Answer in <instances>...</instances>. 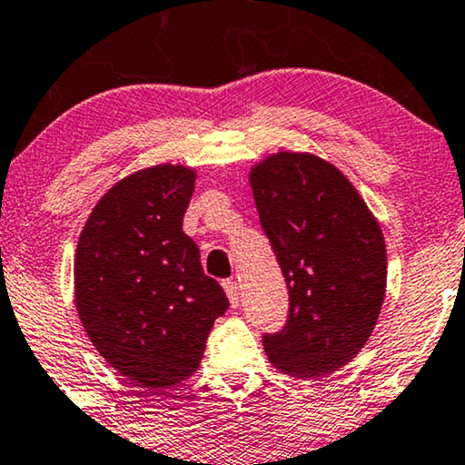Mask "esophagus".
<instances>
[{
    "label": "esophagus",
    "instance_id": "esophagus-1",
    "mask_svg": "<svg viewBox=\"0 0 465 465\" xmlns=\"http://www.w3.org/2000/svg\"><path fill=\"white\" fill-rule=\"evenodd\" d=\"M223 291L227 299H230V305L238 307L240 305V291H238V284H235V280H223Z\"/></svg>",
    "mask_w": 465,
    "mask_h": 465
}]
</instances>
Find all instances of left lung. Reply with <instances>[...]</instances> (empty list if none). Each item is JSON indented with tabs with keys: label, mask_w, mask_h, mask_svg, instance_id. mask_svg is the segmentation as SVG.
Here are the masks:
<instances>
[{
	"label": "left lung",
	"mask_w": 465,
	"mask_h": 465,
	"mask_svg": "<svg viewBox=\"0 0 465 465\" xmlns=\"http://www.w3.org/2000/svg\"><path fill=\"white\" fill-rule=\"evenodd\" d=\"M248 183L291 295L286 329L263 337L267 361L297 379L331 375L354 361L381 312L388 252L379 221L316 153L265 155Z\"/></svg>",
	"instance_id": "obj_1"
}]
</instances>
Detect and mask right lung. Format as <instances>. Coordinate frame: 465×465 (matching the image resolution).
Wrapping results in <instances>:
<instances>
[{"label":"right lung","instance_id":"obj_1","mask_svg":"<svg viewBox=\"0 0 465 465\" xmlns=\"http://www.w3.org/2000/svg\"><path fill=\"white\" fill-rule=\"evenodd\" d=\"M195 179L198 170L170 162L124 176L77 240L74 295L84 331L111 369L147 390L198 371L208 332L230 305L183 232Z\"/></svg>","mask_w":465,"mask_h":465}]
</instances>
